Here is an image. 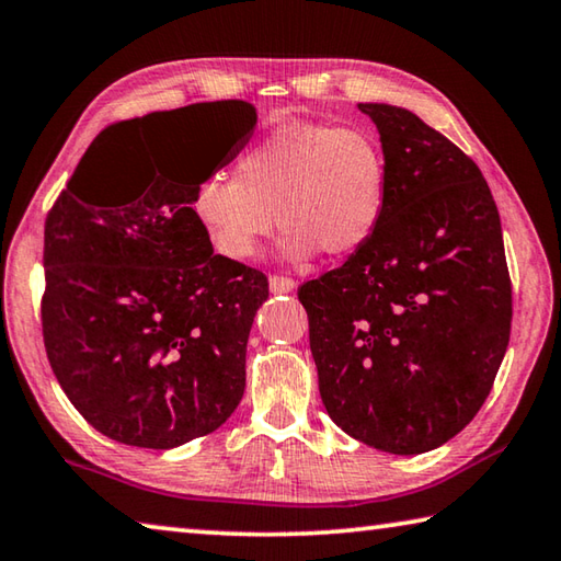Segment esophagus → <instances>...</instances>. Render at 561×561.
<instances>
[{"label":"esophagus","mask_w":561,"mask_h":561,"mask_svg":"<svg viewBox=\"0 0 561 561\" xmlns=\"http://www.w3.org/2000/svg\"><path fill=\"white\" fill-rule=\"evenodd\" d=\"M270 289L272 294H289L297 289V282L291 277H270Z\"/></svg>","instance_id":"1"}]
</instances>
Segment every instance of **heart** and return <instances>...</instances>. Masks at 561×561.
<instances>
[{
	"label": "heart",
	"instance_id": "obj_1",
	"mask_svg": "<svg viewBox=\"0 0 561 561\" xmlns=\"http://www.w3.org/2000/svg\"><path fill=\"white\" fill-rule=\"evenodd\" d=\"M386 203L388 163L371 130L287 121L244 150L237 175H207L195 187L193 215L227 260L257 257L277 222L287 230L282 254L289 262L317 252L344 260L371 240Z\"/></svg>",
	"mask_w": 561,
	"mask_h": 561
}]
</instances>
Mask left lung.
Returning a JSON list of instances; mask_svg holds the SVG:
<instances>
[{"mask_svg": "<svg viewBox=\"0 0 561 561\" xmlns=\"http://www.w3.org/2000/svg\"><path fill=\"white\" fill-rule=\"evenodd\" d=\"M388 163V203L356 254L301 284L327 413L358 443L421 455L458 435L505 358L512 287L480 168L391 103H358Z\"/></svg>", "mask_w": 561, "mask_h": 561, "instance_id": "1", "label": "left lung"}]
</instances>
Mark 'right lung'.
<instances>
[{
    "label": "right lung",
    "mask_w": 561,
    "mask_h": 561,
    "mask_svg": "<svg viewBox=\"0 0 561 561\" xmlns=\"http://www.w3.org/2000/svg\"><path fill=\"white\" fill-rule=\"evenodd\" d=\"M116 123L76 165L44 227V346L56 381L99 433L170 450L220 428L244 393L252 321L267 277L213 252L193 215L203 180L250 144L257 108L195 103ZM214 130L213 164L148 145L146 117ZM133 169L145 180L122 183Z\"/></svg>",
    "instance_id": "obj_1"
}]
</instances>
